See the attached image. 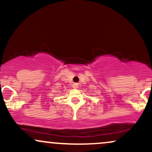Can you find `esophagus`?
Instances as JSON below:
<instances>
[{"instance_id":"obj_1","label":"esophagus","mask_w":152,"mask_h":152,"mask_svg":"<svg viewBox=\"0 0 152 152\" xmlns=\"http://www.w3.org/2000/svg\"><path fill=\"white\" fill-rule=\"evenodd\" d=\"M73 87H74V88H78V85L76 84V83H75V84L74 85V86H73Z\"/></svg>"}]
</instances>
